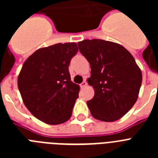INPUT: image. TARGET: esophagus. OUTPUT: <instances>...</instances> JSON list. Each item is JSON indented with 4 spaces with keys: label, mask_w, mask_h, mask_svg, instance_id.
<instances>
[{
    "label": "esophagus",
    "mask_w": 158,
    "mask_h": 158,
    "mask_svg": "<svg viewBox=\"0 0 158 158\" xmlns=\"http://www.w3.org/2000/svg\"><path fill=\"white\" fill-rule=\"evenodd\" d=\"M86 85H87V82H86L85 81L82 82V83L81 84V85H80L81 88H85V87Z\"/></svg>",
    "instance_id": "obj_1"
}]
</instances>
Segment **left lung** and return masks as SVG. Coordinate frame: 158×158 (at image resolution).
Here are the masks:
<instances>
[{"instance_id": "8db88e82", "label": "left lung", "mask_w": 158, "mask_h": 158, "mask_svg": "<svg viewBox=\"0 0 158 158\" xmlns=\"http://www.w3.org/2000/svg\"><path fill=\"white\" fill-rule=\"evenodd\" d=\"M77 44L91 67L87 81L95 94L87 104L92 115L103 122L118 120L139 97L142 81L140 68L120 44L102 40H85Z\"/></svg>"}]
</instances>
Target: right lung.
<instances>
[{
	"label": "right lung",
	"instance_id": "obj_1",
	"mask_svg": "<svg viewBox=\"0 0 158 158\" xmlns=\"http://www.w3.org/2000/svg\"><path fill=\"white\" fill-rule=\"evenodd\" d=\"M75 43L43 47L27 58L18 76V89L32 115L51 125L69 120L80 86L71 81L70 60L77 53Z\"/></svg>",
	"mask_w": 158,
	"mask_h": 158
}]
</instances>
